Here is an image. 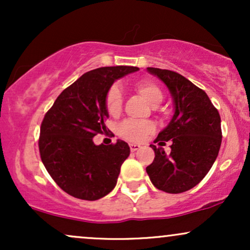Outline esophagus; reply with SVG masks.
Segmentation results:
<instances>
[{
	"mask_svg": "<svg viewBox=\"0 0 250 250\" xmlns=\"http://www.w3.org/2000/svg\"><path fill=\"white\" fill-rule=\"evenodd\" d=\"M129 147H130L131 151H136V150H139L140 148H141V146L136 145V143H131V145H129Z\"/></svg>",
	"mask_w": 250,
	"mask_h": 250,
	"instance_id": "esophagus-1",
	"label": "esophagus"
}]
</instances>
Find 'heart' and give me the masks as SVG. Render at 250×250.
Wrapping results in <instances>:
<instances>
[{
	"mask_svg": "<svg viewBox=\"0 0 250 250\" xmlns=\"http://www.w3.org/2000/svg\"><path fill=\"white\" fill-rule=\"evenodd\" d=\"M135 90L147 101L149 104L156 107L163 100L161 88L151 81H139L135 84ZM105 109L111 116H117L122 110V94L121 90L114 85L107 91L104 100ZM155 125L151 121L137 122L127 120L123 121L117 128V133L122 139L130 142H142L149 134L154 133Z\"/></svg>",
	"mask_w": 250,
	"mask_h": 250,
	"instance_id": "1",
	"label": "heart"
}]
</instances>
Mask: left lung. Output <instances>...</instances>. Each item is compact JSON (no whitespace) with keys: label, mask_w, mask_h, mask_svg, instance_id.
I'll return each mask as SVG.
<instances>
[{"label":"left lung","mask_w":250,"mask_h":250,"mask_svg":"<svg viewBox=\"0 0 250 250\" xmlns=\"http://www.w3.org/2000/svg\"><path fill=\"white\" fill-rule=\"evenodd\" d=\"M147 70L167 85L175 111L171 121L155 140L160 146L170 140V154L150 145L155 159L146 170L160 190L183 193L202 181L219 155L222 141L220 114L206 91L181 74L151 67Z\"/></svg>","instance_id":"8db88e82"}]
</instances>
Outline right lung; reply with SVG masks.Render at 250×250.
<instances>
[{"label": "right lung", "instance_id": "1", "mask_svg": "<svg viewBox=\"0 0 250 250\" xmlns=\"http://www.w3.org/2000/svg\"><path fill=\"white\" fill-rule=\"evenodd\" d=\"M137 70L116 65L88 71L60 94L44 115L39 139L41 160L56 185L76 199L99 200L116 186L130 148L122 140L96 146L93 137L107 131L104 100L111 84Z\"/></svg>", "mask_w": 250, "mask_h": 250}]
</instances>
